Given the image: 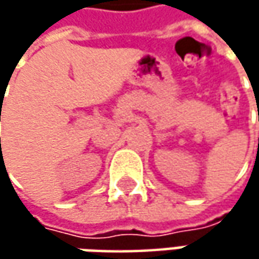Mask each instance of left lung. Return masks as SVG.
<instances>
[{
  "label": "left lung",
  "instance_id": "1",
  "mask_svg": "<svg viewBox=\"0 0 259 259\" xmlns=\"http://www.w3.org/2000/svg\"><path fill=\"white\" fill-rule=\"evenodd\" d=\"M258 121H259V114H258Z\"/></svg>",
  "mask_w": 259,
  "mask_h": 259
}]
</instances>
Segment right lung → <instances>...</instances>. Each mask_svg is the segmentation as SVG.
Returning a JSON list of instances; mask_svg holds the SVG:
<instances>
[{
	"label": "right lung",
	"mask_w": 259,
	"mask_h": 259,
	"mask_svg": "<svg viewBox=\"0 0 259 259\" xmlns=\"http://www.w3.org/2000/svg\"><path fill=\"white\" fill-rule=\"evenodd\" d=\"M0 121H1V119H0ZM0 141H1V140H0Z\"/></svg>",
	"instance_id": "1"
}]
</instances>
